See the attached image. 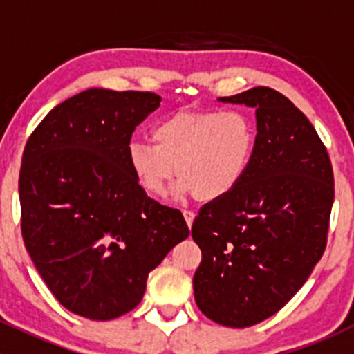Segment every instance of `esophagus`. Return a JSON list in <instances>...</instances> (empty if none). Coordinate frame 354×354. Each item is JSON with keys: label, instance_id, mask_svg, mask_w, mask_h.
<instances>
[{"label": "esophagus", "instance_id": "1", "mask_svg": "<svg viewBox=\"0 0 354 354\" xmlns=\"http://www.w3.org/2000/svg\"><path fill=\"white\" fill-rule=\"evenodd\" d=\"M183 216H185V221H187L188 227H192V224H194V219H195V212H194V210L185 209L183 210Z\"/></svg>", "mask_w": 354, "mask_h": 354}]
</instances>
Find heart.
<instances>
[{
    "mask_svg": "<svg viewBox=\"0 0 354 354\" xmlns=\"http://www.w3.org/2000/svg\"><path fill=\"white\" fill-rule=\"evenodd\" d=\"M152 140L127 145L130 173L151 197L162 198L173 180L180 194L202 202L230 195L243 181L257 147V124L246 111L183 109L160 120Z\"/></svg>",
    "mask_w": 354,
    "mask_h": 354,
    "instance_id": "b5f03b06",
    "label": "heart"
}]
</instances>
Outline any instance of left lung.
Returning <instances> with one entry per match:
<instances>
[{
  "label": "left lung",
  "mask_w": 354,
  "mask_h": 354,
  "mask_svg": "<svg viewBox=\"0 0 354 354\" xmlns=\"http://www.w3.org/2000/svg\"><path fill=\"white\" fill-rule=\"evenodd\" d=\"M219 101L255 108L257 147L243 181L194 219V291L203 315L243 329L279 312L322 259L334 173L313 124L283 94L255 87Z\"/></svg>",
  "instance_id": "obj_1"
}]
</instances>
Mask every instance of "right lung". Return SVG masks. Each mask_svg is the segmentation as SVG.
<instances>
[{
  "label": "right lung",
  "mask_w": 354,
  "mask_h": 354,
  "mask_svg": "<svg viewBox=\"0 0 354 354\" xmlns=\"http://www.w3.org/2000/svg\"><path fill=\"white\" fill-rule=\"evenodd\" d=\"M154 92L88 88L56 106L24 149L22 236L35 269L70 312L111 320L131 312L154 270L190 230L147 197L127 164Z\"/></svg>",
  "instance_id": "add662e5"
}]
</instances>
